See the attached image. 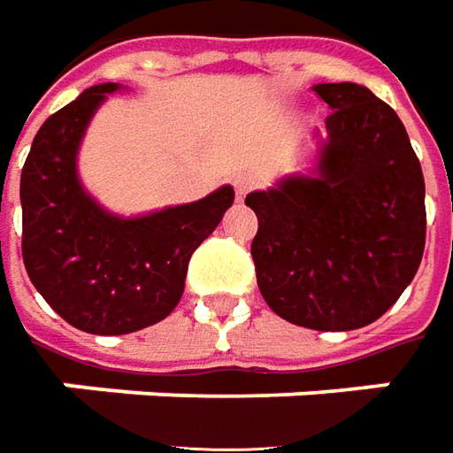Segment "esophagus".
Here are the masks:
<instances>
[{"label": "esophagus", "instance_id": "esophagus-1", "mask_svg": "<svg viewBox=\"0 0 453 453\" xmlns=\"http://www.w3.org/2000/svg\"><path fill=\"white\" fill-rule=\"evenodd\" d=\"M254 184H257V179L249 177V174H239V177L234 179V189H236V196L239 199H244L249 191L254 189Z\"/></svg>", "mask_w": 453, "mask_h": 453}]
</instances>
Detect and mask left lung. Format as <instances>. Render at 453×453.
Listing matches in <instances>:
<instances>
[{"instance_id": "8db88e82", "label": "left lung", "mask_w": 453, "mask_h": 453, "mask_svg": "<svg viewBox=\"0 0 453 453\" xmlns=\"http://www.w3.org/2000/svg\"><path fill=\"white\" fill-rule=\"evenodd\" d=\"M329 104L309 172L247 194L259 219L257 284L272 311L317 332H351L387 314L426 242L424 174L402 119L354 81L314 84Z\"/></svg>"}]
</instances>
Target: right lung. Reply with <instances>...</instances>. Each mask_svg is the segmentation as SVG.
I'll list each match as a JSON object with an SVG mask.
<instances>
[{"label":"right lung","instance_id":"obj_1","mask_svg":"<svg viewBox=\"0 0 453 453\" xmlns=\"http://www.w3.org/2000/svg\"><path fill=\"white\" fill-rule=\"evenodd\" d=\"M121 84L89 87L42 124L21 169V257L47 304L87 334H132L166 319L184 294L194 249L234 204L219 187L191 204L114 214L84 189L79 147Z\"/></svg>","mask_w":453,"mask_h":453}]
</instances>
